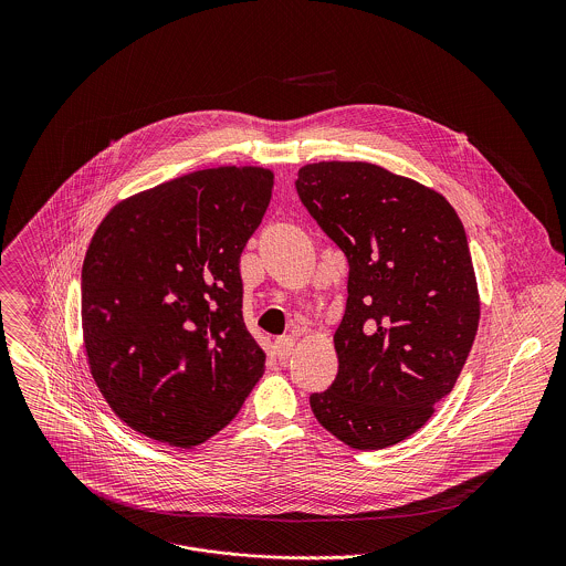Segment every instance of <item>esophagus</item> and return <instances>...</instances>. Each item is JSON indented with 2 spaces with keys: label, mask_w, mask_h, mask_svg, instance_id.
I'll return each mask as SVG.
<instances>
[{
  "label": "esophagus",
  "mask_w": 566,
  "mask_h": 566,
  "mask_svg": "<svg viewBox=\"0 0 566 566\" xmlns=\"http://www.w3.org/2000/svg\"><path fill=\"white\" fill-rule=\"evenodd\" d=\"M274 348H276V357H279V359H287V357L294 355V350H296V337H294V335H281V337L274 342Z\"/></svg>",
  "instance_id": "obj_1"
}]
</instances>
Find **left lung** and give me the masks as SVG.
Here are the masks:
<instances>
[{
	"mask_svg": "<svg viewBox=\"0 0 566 566\" xmlns=\"http://www.w3.org/2000/svg\"><path fill=\"white\" fill-rule=\"evenodd\" d=\"M296 191L348 261L337 377L310 397L314 416L353 449L392 447L453 390L478 335L462 220L442 193L373 163H310Z\"/></svg>",
	"mask_w": 566,
	"mask_h": 566,
	"instance_id": "8db88e82",
	"label": "left lung"
}]
</instances>
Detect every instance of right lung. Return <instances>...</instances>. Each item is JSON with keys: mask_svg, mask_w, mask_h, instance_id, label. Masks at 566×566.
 <instances>
[{"mask_svg": "<svg viewBox=\"0 0 566 566\" xmlns=\"http://www.w3.org/2000/svg\"><path fill=\"white\" fill-rule=\"evenodd\" d=\"M263 167H211L115 205L82 263V339L111 409L191 449L222 431L265 368L242 316L240 256L272 198Z\"/></svg>", "mask_w": 566, "mask_h": 566, "instance_id": "obj_1", "label": "right lung"}]
</instances>
